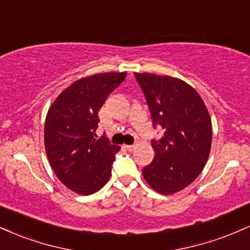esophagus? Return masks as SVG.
I'll return each mask as SVG.
<instances>
[{
    "mask_svg": "<svg viewBox=\"0 0 250 250\" xmlns=\"http://www.w3.org/2000/svg\"><path fill=\"white\" fill-rule=\"evenodd\" d=\"M125 148L127 149V150H129V151H133V150L135 149V146H133V144H131V146H128V144H125Z\"/></svg>",
    "mask_w": 250,
    "mask_h": 250,
    "instance_id": "esophagus-1",
    "label": "esophagus"
}]
</instances>
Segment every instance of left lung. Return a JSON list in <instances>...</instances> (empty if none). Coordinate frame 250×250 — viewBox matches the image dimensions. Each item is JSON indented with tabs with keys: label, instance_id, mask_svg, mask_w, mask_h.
I'll return each mask as SVG.
<instances>
[{
	"label": "left lung",
	"instance_id": "left-lung-1",
	"mask_svg": "<svg viewBox=\"0 0 250 250\" xmlns=\"http://www.w3.org/2000/svg\"><path fill=\"white\" fill-rule=\"evenodd\" d=\"M144 93L154 125L164 134L152 140L154 161L142 172L162 194L176 193L199 176L208 159L212 122L203 99L185 81L169 76L134 73Z\"/></svg>",
	"mask_w": 250,
	"mask_h": 250
}]
</instances>
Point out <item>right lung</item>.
I'll return each mask as SVG.
<instances>
[{"label": "right lung", "mask_w": 250, "mask_h": 250, "mask_svg": "<svg viewBox=\"0 0 250 250\" xmlns=\"http://www.w3.org/2000/svg\"><path fill=\"white\" fill-rule=\"evenodd\" d=\"M125 77L127 72H109L77 80L60 93L47 112L44 128L47 158L60 182L77 193H95L112 174L120 146L106 136L96 138L98 113Z\"/></svg>", "instance_id": "add662e5"}]
</instances>
